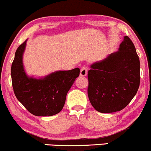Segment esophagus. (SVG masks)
I'll return each instance as SVG.
<instances>
[{"mask_svg": "<svg viewBox=\"0 0 151 151\" xmlns=\"http://www.w3.org/2000/svg\"><path fill=\"white\" fill-rule=\"evenodd\" d=\"M80 75L81 77H85L87 75V68L86 67H82L80 71Z\"/></svg>", "mask_w": 151, "mask_h": 151, "instance_id": "1", "label": "esophagus"}]
</instances>
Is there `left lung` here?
Returning a JSON list of instances; mask_svg holds the SVG:
<instances>
[{"label": "left lung", "mask_w": 151, "mask_h": 151, "mask_svg": "<svg viewBox=\"0 0 151 151\" xmlns=\"http://www.w3.org/2000/svg\"><path fill=\"white\" fill-rule=\"evenodd\" d=\"M88 80V96L97 111L113 113L129 104L140 85V60L128 36L119 51L90 66Z\"/></svg>", "instance_id": "left-lung-1"}]
</instances>
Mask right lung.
Masks as SVG:
<instances>
[{
  "instance_id": "right-lung-1",
  "label": "right lung",
  "mask_w": 151,
  "mask_h": 151,
  "mask_svg": "<svg viewBox=\"0 0 151 151\" xmlns=\"http://www.w3.org/2000/svg\"><path fill=\"white\" fill-rule=\"evenodd\" d=\"M27 40L20 45L11 66V78L16 98L37 116H53L62 111L67 93L79 75V68L56 71L44 77H29L24 69L23 54Z\"/></svg>"
}]
</instances>
